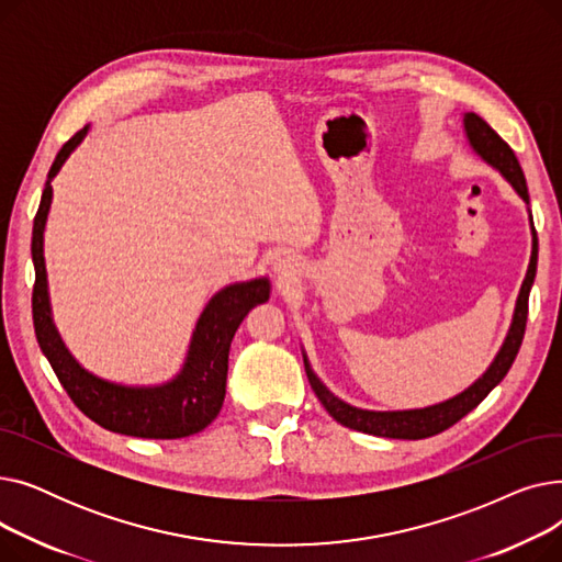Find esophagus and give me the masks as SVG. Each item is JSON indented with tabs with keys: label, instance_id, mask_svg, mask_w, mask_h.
Here are the masks:
<instances>
[{
	"label": "esophagus",
	"instance_id": "1",
	"mask_svg": "<svg viewBox=\"0 0 562 562\" xmlns=\"http://www.w3.org/2000/svg\"><path fill=\"white\" fill-rule=\"evenodd\" d=\"M276 269L284 273V271H286V261H284V259H278V261H276Z\"/></svg>",
	"mask_w": 562,
	"mask_h": 562
}]
</instances>
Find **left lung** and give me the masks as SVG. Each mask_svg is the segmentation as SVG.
Segmentation results:
<instances>
[{
	"mask_svg": "<svg viewBox=\"0 0 562 562\" xmlns=\"http://www.w3.org/2000/svg\"><path fill=\"white\" fill-rule=\"evenodd\" d=\"M464 134L469 145L474 147V153L490 164L492 168H496L501 175L506 177V182L517 191V195L528 202V189H526V177L524 170L515 157V153L510 150V145L501 138L481 115L476 113H464ZM530 221V234H533V250H530V261H528V271L526 278L521 282L519 296H517V305H515V314H513V323L510 330L506 335L504 346L496 352L494 362L487 367V371L469 385L464 392H460L458 396L441 401L428 407H417V409H390V412H375V409H362V407H352L348 403H344L341 398H337L323 382L316 378V373L312 371L307 356L303 352L305 360V371L310 378V385L314 390V394L318 396L321 405L328 409V415L339 422L346 428L360 430V432H369V435H378V437H392V439H424V437H432L441 430L451 428L453 424H458L464 415H469L501 380L506 378V373L510 371L521 339H524V330H526V316H528V293L530 286H533L536 280V271H538V234L533 227V216L528 214Z\"/></svg>",
	"mask_w": 562,
	"mask_h": 562,
	"instance_id": "obj_1",
	"label": "left lung"
}]
</instances>
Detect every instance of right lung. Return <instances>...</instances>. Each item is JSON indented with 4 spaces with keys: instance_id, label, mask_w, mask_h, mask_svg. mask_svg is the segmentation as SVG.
<instances>
[{
    "instance_id": "right-lung-1",
    "label": "right lung",
    "mask_w": 562,
    "mask_h": 562,
    "mask_svg": "<svg viewBox=\"0 0 562 562\" xmlns=\"http://www.w3.org/2000/svg\"><path fill=\"white\" fill-rule=\"evenodd\" d=\"M86 134L88 125L58 150L47 172L41 206L34 218L32 259L36 269V284L32 310L36 339L72 403L98 426L111 432L145 439H180L195 435L218 417L225 401L229 344L246 314L255 305L269 301L271 282L269 278H255L248 282H234L214 293L195 323L180 373L164 382V385H117V382H109L86 371L70 356V350L54 326L43 257V234L52 206V180Z\"/></svg>"
}]
</instances>
